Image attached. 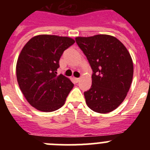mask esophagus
Segmentation results:
<instances>
[{
  "label": "esophagus",
  "mask_w": 150,
  "mask_h": 150,
  "mask_svg": "<svg viewBox=\"0 0 150 150\" xmlns=\"http://www.w3.org/2000/svg\"><path fill=\"white\" fill-rule=\"evenodd\" d=\"M74 79L76 83H78V82L79 81V78H74Z\"/></svg>",
  "instance_id": "1"
}]
</instances>
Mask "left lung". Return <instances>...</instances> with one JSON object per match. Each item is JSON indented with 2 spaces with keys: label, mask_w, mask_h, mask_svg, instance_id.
<instances>
[{
  "label": "left lung",
  "mask_w": 150,
  "mask_h": 150,
  "mask_svg": "<svg viewBox=\"0 0 150 150\" xmlns=\"http://www.w3.org/2000/svg\"><path fill=\"white\" fill-rule=\"evenodd\" d=\"M92 70L90 89L85 91L90 109L106 113L116 109L126 97L132 82L133 62L125 46L106 34L76 38Z\"/></svg>",
  "instance_id": "1"
}]
</instances>
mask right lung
<instances>
[{
	"label": "right lung",
	"instance_id": "right-lung-1",
	"mask_svg": "<svg viewBox=\"0 0 150 150\" xmlns=\"http://www.w3.org/2000/svg\"><path fill=\"white\" fill-rule=\"evenodd\" d=\"M75 41L67 37L38 35L24 46L16 64L18 86L32 107L52 112L64 105L74 83L66 76H57L64 51Z\"/></svg>",
	"mask_w": 150,
	"mask_h": 150
}]
</instances>
